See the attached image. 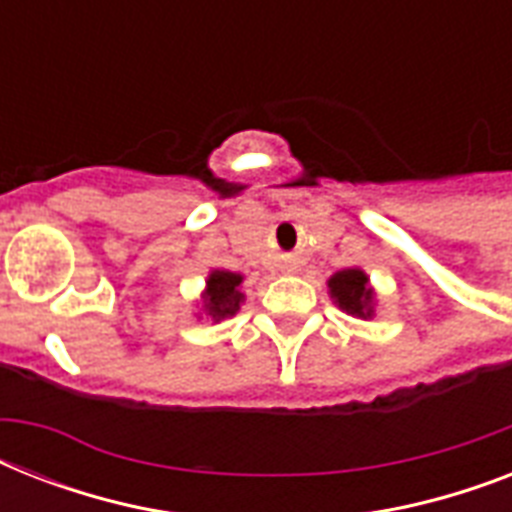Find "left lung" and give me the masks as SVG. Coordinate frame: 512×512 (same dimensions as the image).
<instances>
[{"instance_id": "left-lung-1", "label": "left lung", "mask_w": 512, "mask_h": 512, "mask_svg": "<svg viewBox=\"0 0 512 512\" xmlns=\"http://www.w3.org/2000/svg\"><path fill=\"white\" fill-rule=\"evenodd\" d=\"M329 295L340 305V311L358 316V319H372L374 316V289L369 287V276L361 268H345L337 271L327 281Z\"/></svg>"}]
</instances>
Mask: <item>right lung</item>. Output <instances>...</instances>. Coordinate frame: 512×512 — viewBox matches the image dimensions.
<instances>
[{
    "instance_id": "obj_1",
    "label": "right lung",
    "mask_w": 512,
    "mask_h": 512,
    "mask_svg": "<svg viewBox=\"0 0 512 512\" xmlns=\"http://www.w3.org/2000/svg\"><path fill=\"white\" fill-rule=\"evenodd\" d=\"M241 281L244 276L233 271H215L207 276V289H204V313L212 321H223L239 311L244 303V292H241Z\"/></svg>"
}]
</instances>
